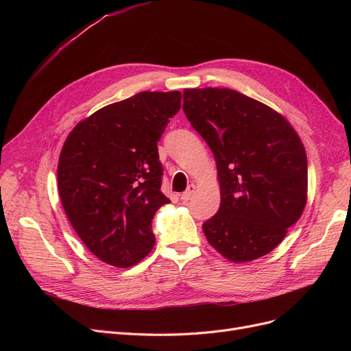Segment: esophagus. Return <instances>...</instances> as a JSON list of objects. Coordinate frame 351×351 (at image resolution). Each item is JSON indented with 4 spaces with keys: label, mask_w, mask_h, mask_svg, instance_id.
Segmentation results:
<instances>
[{
    "label": "esophagus",
    "mask_w": 351,
    "mask_h": 351,
    "mask_svg": "<svg viewBox=\"0 0 351 351\" xmlns=\"http://www.w3.org/2000/svg\"><path fill=\"white\" fill-rule=\"evenodd\" d=\"M195 189H196V186L195 185H189L188 186V189L183 192L182 195H180V199L183 200V202H188L192 196H193V193H195Z\"/></svg>",
    "instance_id": "obj_1"
}]
</instances>
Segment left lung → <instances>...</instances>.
<instances>
[{
    "mask_svg": "<svg viewBox=\"0 0 351 351\" xmlns=\"http://www.w3.org/2000/svg\"><path fill=\"white\" fill-rule=\"evenodd\" d=\"M183 112L215 155L220 206L202 225L226 259L243 263L278 246L307 197V156L291 125L228 88L183 90Z\"/></svg>",
    "mask_w": 351,
    "mask_h": 351,
    "instance_id": "obj_1",
    "label": "left lung"
}]
</instances>
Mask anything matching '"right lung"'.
Here are the masks:
<instances>
[{
	"label": "right lung",
	"instance_id": "obj_1",
	"mask_svg": "<svg viewBox=\"0 0 351 351\" xmlns=\"http://www.w3.org/2000/svg\"><path fill=\"white\" fill-rule=\"evenodd\" d=\"M182 94L139 92L106 105L68 135L58 191L72 228L102 262L129 267L155 245L152 219L169 204L162 191L158 142Z\"/></svg>",
	"mask_w": 351,
	"mask_h": 351
}]
</instances>
